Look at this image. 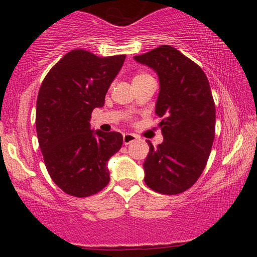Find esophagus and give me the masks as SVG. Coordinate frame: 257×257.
<instances>
[{
  "instance_id": "obj_1",
  "label": "esophagus",
  "mask_w": 257,
  "mask_h": 257,
  "mask_svg": "<svg viewBox=\"0 0 257 257\" xmlns=\"http://www.w3.org/2000/svg\"><path fill=\"white\" fill-rule=\"evenodd\" d=\"M137 139H139L138 136L133 135V133H124V136H122V142H124L125 145H128V144L136 142Z\"/></svg>"
}]
</instances>
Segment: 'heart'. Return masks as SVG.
I'll return each instance as SVG.
<instances>
[{"mask_svg": "<svg viewBox=\"0 0 257 257\" xmlns=\"http://www.w3.org/2000/svg\"><path fill=\"white\" fill-rule=\"evenodd\" d=\"M149 75H146V73H138V75H136L133 77V83L135 82H139V80H143L145 78H149Z\"/></svg>", "mask_w": 257, "mask_h": 257, "instance_id": "1", "label": "heart"}]
</instances>
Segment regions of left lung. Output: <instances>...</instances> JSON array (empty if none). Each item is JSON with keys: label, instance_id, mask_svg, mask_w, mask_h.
I'll list each match as a JSON object with an SVG mask.
<instances>
[{"label": "left lung", "instance_id": "1", "mask_svg": "<svg viewBox=\"0 0 257 257\" xmlns=\"http://www.w3.org/2000/svg\"><path fill=\"white\" fill-rule=\"evenodd\" d=\"M159 78L156 114L164 142L144 161L145 184L161 194L187 191L205 170L215 136V105L205 72L170 45L133 57Z\"/></svg>", "mask_w": 257, "mask_h": 257}]
</instances>
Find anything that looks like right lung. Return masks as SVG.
Here are the masks:
<instances>
[{
  "label": "right lung",
  "mask_w": 257,
  "mask_h": 257,
  "mask_svg": "<svg viewBox=\"0 0 257 257\" xmlns=\"http://www.w3.org/2000/svg\"><path fill=\"white\" fill-rule=\"evenodd\" d=\"M125 55L98 57L82 49L68 52L42 83L36 131L45 166L66 194L85 198L110 181L107 161L122 145L119 132L91 130V113L120 71Z\"/></svg>",
  "instance_id": "obj_1"
}]
</instances>
